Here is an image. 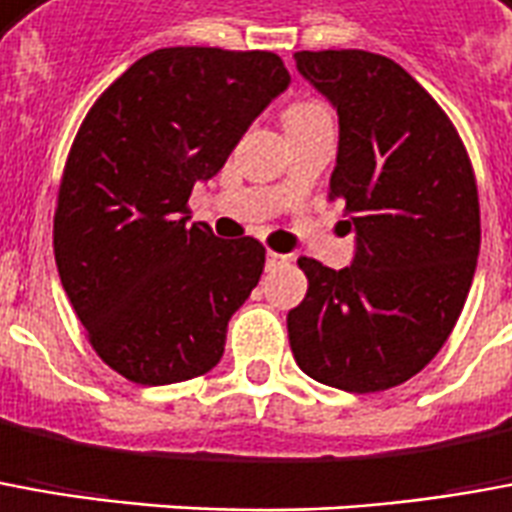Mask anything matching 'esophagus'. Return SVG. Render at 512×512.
Returning <instances> with one entry per match:
<instances>
[{"label": "esophagus", "mask_w": 512, "mask_h": 512, "mask_svg": "<svg viewBox=\"0 0 512 512\" xmlns=\"http://www.w3.org/2000/svg\"><path fill=\"white\" fill-rule=\"evenodd\" d=\"M291 263V257L288 255H277V252H268L266 255V268L271 271V268H280V266H288Z\"/></svg>", "instance_id": "34e87169"}]
</instances>
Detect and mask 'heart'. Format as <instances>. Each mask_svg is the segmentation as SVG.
<instances>
[{
    "label": "heart",
    "mask_w": 512,
    "mask_h": 512,
    "mask_svg": "<svg viewBox=\"0 0 512 512\" xmlns=\"http://www.w3.org/2000/svg\"><path fill=\"white\" fill-rule=\"evenodd\" d=\"M321 113H327L324 107L316 105V102H296L285 110V127H291V124H302L307 119H316Z\"/></svg>",
    "instance_id": "b5f03b06"
}]
</instances>
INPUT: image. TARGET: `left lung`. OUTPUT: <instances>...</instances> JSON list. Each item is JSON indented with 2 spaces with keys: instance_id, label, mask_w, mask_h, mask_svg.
Wrapping results in <instances>:
<instances>
[{
  "instance_id": "left-lung-1",
  "label": "left lung",
  "mask_w": 512,
  "mask_h": 512,
  "mask_svg": "<svg viewBox=\"0 0 512 512\" xmlns=\"http://www.w3.org/2000/svg\"><path fill=\"white\" fill-rule=\"evenodd\" d=\"M338 110L330 199L355 230L352 266L299 257L307 296L288 313L307 377L349 393L402 385L441 352L480 255V199L449 116L399 63L363 49L296 52Z\"/></svg>"
}]
</instances>
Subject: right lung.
<instances>
[{"label": "right lung", "mask_w": 512, "mask_h": 512, "mask_svg": "<svg viewBox=\"0 0 512 512\" xmlns=\"http://www.w3.org/2000/svg\"><path fill=\"white\" fill-rule=\"evenodd\" d=\"M288 82L274 52L171 46L135 60L82 121L57 194V274L96 355L130 382L191 380L224 355L266 249L188 224V196Z\"/></svg>", "instance_id": "add662e5"}]
</instances>
